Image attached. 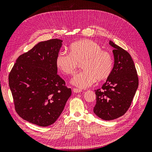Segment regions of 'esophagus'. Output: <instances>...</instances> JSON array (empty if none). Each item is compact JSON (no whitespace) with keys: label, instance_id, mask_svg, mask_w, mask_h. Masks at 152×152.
Here are the masks:
<instances>
[{"label":"esophagus","instance_id":"1","mask_svg":"<svg viewBox=\"0 0 152 152\" xmlns=\"http://www.w3.org/2000/svg\"><path fill=\"white\" fill-rule=\"evenodd\" d=\"M73 91L75 93H80V92L82 91V90H80V89H79L74 88V89H73Z\"/></svg>","mask_w":152,"mask_h":152}]
</instances>
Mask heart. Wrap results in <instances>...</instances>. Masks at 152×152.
<instances>
[{
	"label": "heart",
	"mask_w": 152,
	"mask_h": 152,
	"mask_svg": "<svg viewBox=\"0 0 152 152\" xmlns=\"http://www.w3.org/2000/svg\"><path fill=\"white\" fill-rule=\"evenodd\" d=\"M82 71L73 77L71 83L79 88H87L96 80L103 81L111 75L113 59L110 53L102 50L95 41L83 39L72 43L69 53L61 51L56 59V65L65 75H72L78 63Z\"/></svg>",
	"instance_id": "heart-1"
}]
</instances>
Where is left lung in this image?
Listing matches in <instances>:
<instances>
[{
  "mask_svg": "<svg viewBox=\"0 0 152 152\" xmlns=\"http://www.w3.org/2000/svg\"><path fill=\"white\" fill-rule=\"evenodd\" d=\"M109 44L113 48V71L102 89L94 91L96 103L93 109L96 115L104 121L124 115L138 87V77L131 55L111 40Z\"/></svg>",
  "mask_w": 152,
  "mask_h": 152,
  "instance_id": "left-lung-1",
  "label": "left lung"
}]
</instances>
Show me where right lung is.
Listing matches in <instances>:
<instances>
[{
    "instance_id": "1",
    "label": "right lung",
    "mask_w": 152,
    "mask_h": 152,
    "mask_svg": "<svg viewBox=\"0 0 152 152\" xmlns=\"http://www.w3.org/2000/svg\"><path fill=\"white\" fill-rule=\"evenodd\" d=\"M62 44L58 39L39 42L18 57L9 75L17 113L41 127L56 122L72 94L57 74L56 59Z\"/></svg>"
}]
</instances>
